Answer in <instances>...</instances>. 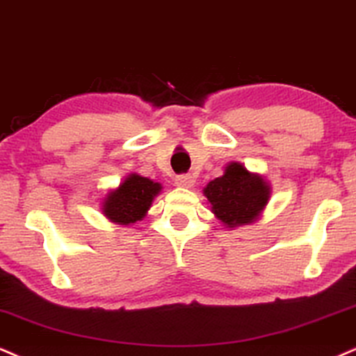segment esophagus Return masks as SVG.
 <instances>
[{
  "label": "esophagus",
  "mask_w": 356,
  "mask_h": 356,
  "mask_svg": "<svg viewBox=\"0 0 356 356\" xmlns=\"http://www.w3.org/2000/svg\"><path fill=\"white\" fill-rule=\"evenodd\" d=\"M175 185L181 188H191L195 185V178H193L191 175H178V177L175 178Z\"/></svg>",
  "instance_id": "34e87169"
}]
</instances>
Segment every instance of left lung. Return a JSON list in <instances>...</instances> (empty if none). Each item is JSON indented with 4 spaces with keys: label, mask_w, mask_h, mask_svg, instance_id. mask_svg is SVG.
I'll return each instance as SVG.
<instances>
[{
    "label": "left lung",
    "mask_w": 356,
    "mask_h": 356,
    "mask_svg": "<svg viewBox=\"0 0 356 356\" xmlns=\"http://www.w3.org/2000/svg\"><path fill=\"white\" fill-rule=\"evenodd\" d=\"M203 191L214 216L226 227L257 221L270 198L269 183L239 161H231L225 175L209 181Z\"/></svg>",
    "instance_id": "1"
}]
</instances>
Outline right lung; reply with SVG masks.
Wrapping results in <instances>:
<instances>
[{"mask_svg": "<svg viewBox=\"0 0 356 356\" xmlns=\"http://www.w3.org/2000/svg\"><path fill=\"white\" fill-rule=\"evenodd\" d=\"M160 183L131 173L115 190L107 193L102 201V213L112 222L130 226L147 216L153 200L160 195Z\"/></svg>", "mask_w": 356, "mask_h": 356, "instance_id": "right-lung-1", "label": "right lung"}]
</instances>
